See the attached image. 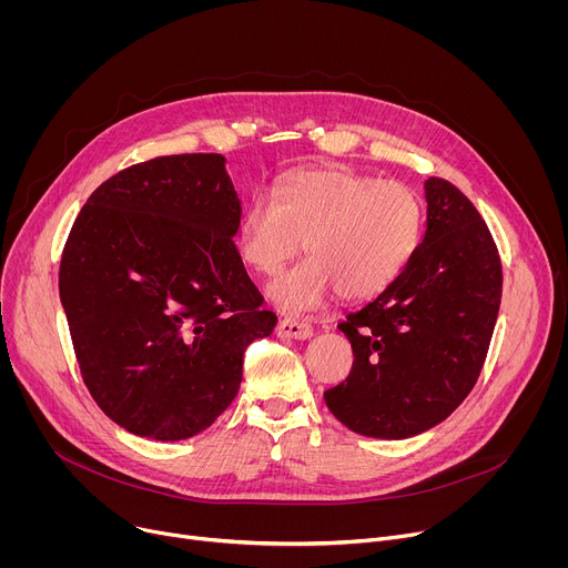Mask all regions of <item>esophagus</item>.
I'll use <instances>...</instances> for the list:
<instances>
[{
    "label": "esophagus",
    "mask_w": 568,
    "mask_h": 568,
    "mask_svg": "<svg viewBox=\"0 0 568 568\" xmlns=\"http://www.w3.org/2000/svg\"><path fill=\"white\" fill-rule=\"evenodd\" d=\"M276 335L287 337V339H310L314 335V331L310 323H303L296 318H283V321H278Z\"/></svg>",
    "instance_id": "obj_1"
}]
</instances>
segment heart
Masks as SVG:
<instances>
[{
	"instance_id": "heart-1",
	"label": "heart",
	"mask_w": 568,
	"mask_h": 568,
	"mask_svg": "<svg viewBox=\"0 0 568 568\" xmlns=\"http://www.w3.org/2000/svg\"><path fill=\"white\" fill-rule=\"evenodd\" d=\"M420 202L399 182H377L344 166L287 175L270 195H256L235 229L240 258L274 274L305 240L312 258L283 272L267 296L298 312L326 303L366 301L390 287L409 265L420 240Z\"/></svg>"
}]
</instances>
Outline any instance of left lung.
<instances>
[{
	"label": "left lung",
	"mask_w": 568,
	"mask_h": 568,
	"mask_svg": "<svg viewBox=\"0 0 568 568\" xmlns=\"http://www.w3.org/2000/svg\"><path fill=\"white\" fill-rule=\"evenodd\" d=\"M425 200V235L409 265L339 323L355 362L323 397L359 436L402 440L449 418L490 348L501 305L495 240L454 184L429 178Z\"/></svg>",
	"instance_id": "obj_1"
}]
</instances>
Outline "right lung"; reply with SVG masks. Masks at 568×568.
Wrapping results in <instances>:
<instances>
[{
  "label": "right lung",
  "mask_w": 568,
  "mask_h": 568,
  "mask_svg": "<svg viewBox=\"0 0 568 568\" xmlns=\"http://www.w3.org/2000/svg\"><path fill=\"white\" fill-rule=\"evenodd\" d=\"M240 215L222 154L143 161L80 209L60 301L92 397L130 434L175 443L211 427L247 346L272 335L233 242Z\"/></svg>",
  "instance_id": "obj_1"
}]
</instances>
